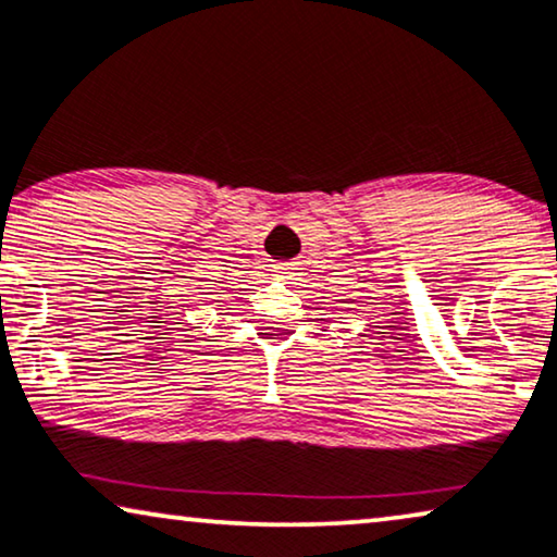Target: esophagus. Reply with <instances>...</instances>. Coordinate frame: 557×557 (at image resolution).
Instances as JSON below:
<instances>
[{
	"instance_id": "34e87169",
	"label": "esophagus",
	"mask_w": 557,
	"mask_h": 557,
	"mask_svg": "<svg viewBox=\"0 0 557 557\" xmlns=\"http://www.w3.org/2000/svg\"><path fill=\"white\" fill-rule=\"evenodd\" d=\"M293 268H275V277L277 280H282V282H287V280H293Z\"/></svg>"
}]
</instances>
